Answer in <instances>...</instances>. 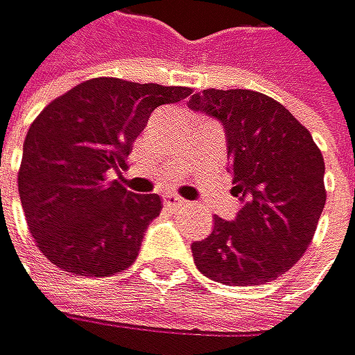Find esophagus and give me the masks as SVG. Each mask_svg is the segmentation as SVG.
<instances>
[{"mask_svg":"<svg viewBox=\"0 0 355 355\" xmlns=\"http://www.w3.org/2000/svg\"><path fill=\"white\" fill-rule=\"evenodd\" d=\"M185 200L183 198H179V196H174V194H168L166 198H163V205H166V207H181V205H183Z\"/></svg>","mask_w":355,"mask_h":355,"instance_id":"obj_1","label":"esophagus"}]
</instances>
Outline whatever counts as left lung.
Masks as SVG:
<instances>
[{"label": "left lung", "instance_id": "left-lung-1", "mask_svg": "<svg viewBox=\"0 0 355 355\" xmlns=\"http://www.w3.org/2000/svg\"><path fill=\"white\" fill-rule=\"evenodd\" d=\"M189 109L220 119L242 209L192 244L196 268L227 286L282 277L310 246L325 207V161L310 130L284 104L249 89H205Z\"/></svg>", "mask_w": 355, "mask_h": 355}]
</instances>
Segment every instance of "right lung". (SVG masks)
Listing matches in <instances>:
<instances>
[{
	"instance_id": "obj_1",
	"label": "right lung",
	"mask_w": 355,
	"mask_h": 355,
	"mask_svg": "<svg viewBox=\"0 0 355 355\" xmlns=\"http://www.w3.org/2000/svg\"><path fill=\"white\" fill-rule=\"evenodd\" d=\"M189 94V87L91 78L37 115L17 181L28 229L54 266L83 277H109L137 259L161 198L132 194L109 174L126 168L157 106Z\"/></svg>"
}]
</instances>
